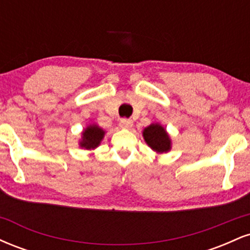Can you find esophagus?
<instances>
[{
    "label": "esophagus",
    "mask_w": 250,
    "mask_h": 250,
    "mask_svg": "<svg viewBox=\"0 0 250 250\" xmlns=\"http://www.w3.org/2000/svg\"><path fill=\"white\" fill-rule=\"evenodd\" d=\"M133 120H129V119H122L121 121H120V127L121 128H125V129H130L133 127Z\"/></svg>",
    "instance_id": "34e87169"
}]
</instances>
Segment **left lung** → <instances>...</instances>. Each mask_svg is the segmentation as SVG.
I'll use <instances>...</instances> for the list:
<instances>
[{
  "label": "left lung",
  "mask_w": 250,
  "mask_h": 250,
  "mask_svg": "<svg viewBox=\"0 0 250 250\" xmlns=\"http://www.w3.org/2000/svg\"><path fill=\"white\" fill-rule=\"evenodd\" d=\"M142 136L148 147H150V149H153L157 154L170 151L171 139L165 127L160 123H151L150 125L146 127L142 131Z\"/></svg>",
  "instance_id": "obj_1"
}]
</instances>
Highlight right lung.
<instances>
[{"label": "right lung", "instance_id": "1", "mask_svg": "<svg viewBox=\"0 0 250 250\" xmlns=\"http://www.w3.org/2000/svg\"><path fill=\"white\" fill-rule=\"evenodd\" d=\"M104 135L105 131L101 127L95 125V123L89 125L83 129L79 146L83 149H87V150H94V149H96L101 145V141L103 137H104Z\"/></svg>", "mask_w": 250, "mask_h": 250}]
</instances>
